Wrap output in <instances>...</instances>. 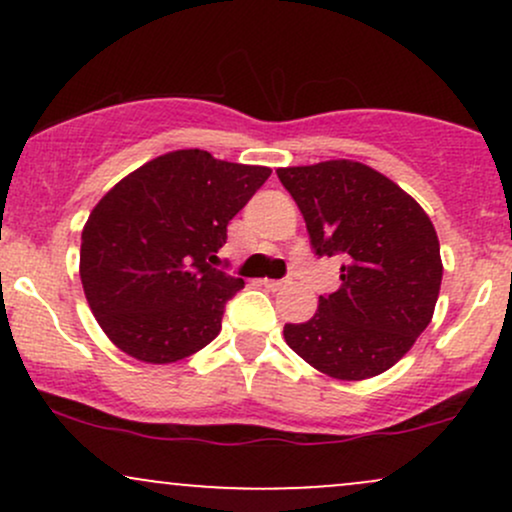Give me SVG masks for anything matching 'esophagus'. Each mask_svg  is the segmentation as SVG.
Instances as JSON below:
<instances>
[{"label":"esophagus","instance_id":"1","mask_svg":"<svg viewBox=\"0 0 512 512\" xmlns=\"http://www.w3.org/2000/svg\"><path fill=\"white\" fill-rule=\"evenodd\" d=\"M291 284V279H264V286L272 291H281Z\"/></svg>","mask_w":512,"mask_h":512}]
</instances>
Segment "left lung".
I'll use <instances>...</instances> for the list:
<instances>
[{"instance_id": "8db88e82", "label": "left lung", "mask_w": 512, "mask_h": 512, "mask_svg": "<svg viewBox=\"0 0 512 512\" xmlns=\"http://www.w3.org/2000/svg\"><path fill=\"white\" fill-rule=\"evenodd\" d=\"M301 209L317 257L342 260V286L315 315L286 325V344L337 380L385 373L436 308L443 262L436 228L402 187L356 161L276 170Z\"/></svg>"}]
</instances>
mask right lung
<instances>
[{"label":"right lung","mask_w":512,"mask_h":512,"mask_svg":"<svg viewBox=\"0 0 512 512\" xmlns=\"http://www.w3.org/2000/svg\"><path fill=\"white\" fill-rule=\"evenodd\" d=\"M272 170L182 149L120 180L81 233V284L110 342L175 363L221 332L243 279L216 269L226 226Z\"/></svg>","instance_id":"1"}]
</instances>
